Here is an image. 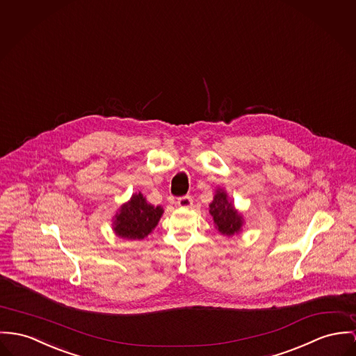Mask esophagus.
<instances>
[{
  "label": "esophagus",
  "instance_id": "esophagus-1",
  "mask_svg": "<svg viewBox=\"0 0 356 356\" xmlns=\"http://www.w3.org/2000/svg\"><path fill=\"white\" fill-rule=\"evenodd\" d=\"M192 197L191 196H181V197H179L177 199V204L180 206V207H183V209H190L192 206Z\"/></svg>",
  "mask_w": 356,
  "mask_h": 356
}]
</instances>
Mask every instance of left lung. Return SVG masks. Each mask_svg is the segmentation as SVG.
<instances>
[{"label":"left lung","mask_w":356,"mask_h":356,"mask_svg":"<svg viewBox=\"0 0 356 356\" xmlns=\"http://www.w3.org/2000/svg\"><path fill=\"white\" fill-rule=\"evenodd\" d=\"M210 214L216 223V227L223 236H234L243 230L244 218L238 213L232 200L227 197V193L223 190H217L213 202L210 203Z\"/></svg>","instance_id":"obj_1"}]
</instances>
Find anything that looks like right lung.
Listing matches in <instances>:
<instances>
[{
  "label": "right lung",
  "mask_w": 356,
  "mask_h": 356,
  "mask_svg": "<svg viewBox=\"0 0 356 356\" xmlns=\"http://www.w3.org/2000/svg\"><path fill=\"white\" fill-rule=\"evenodd\" d=\"M163 213L161 206L147 203L146 197L138 192L120 206L113 218V232L122 238L142 240L157 226Z\"/></svg>",
  "instance_id": "add662e5"
}]
</instances>
